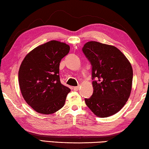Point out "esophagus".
<instances>
[{
    "instance_id": "obj_1",
    "label": "esophagus",
    "mask_w": 149,
    "mask_h": 149,
    "mask_svg": "<svg viewBox=\"0 0 149 149\" xmlns=\"http://www.w3.org/2000/svg\"><path fill=\"white\" fill-rule=\"evenodd\" d=\"M79 88H80V86H78L73 87V90H74V91H78L79 90Z\"/></svg>"
}]
</instances>
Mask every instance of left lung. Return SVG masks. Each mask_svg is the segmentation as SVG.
<instances>
[{
	"mask_svg": "<svg viewBox=\"0 0 149 149\" xmlns=\"http://www.w3.org/2000/svg\"><path fill=\"white\" fill-rule=\"evenodd\" d=\"M82 52L92 65L93 88L92 95L84 99L86 104L99 117L113 115L123 107L130 95L132 65L113 46L90 41L84 44Z\"/></svg>",
	"mask_w": 149,
	"mask_h": 149,
	"instance_id": "8db88e82",
	"label": "left lung"
}]
</instances>
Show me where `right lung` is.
Wrapping results in <instances>:
<instances>
[{
  "label": "right lung",
  "instance_id": "1",
  "mask_svg": "<svg viewBox=\"0 0 149 149\" xmlns=\"http://www.w3.org/2000/svg\"><path fill=\"white\" fill-rule=\"evenodd\" d=\"M69 50L65 43L51 40L33 49L23 60L18 72L20 90L37 113L52 114L63 107L70 90L60 82L59 63Z\"/></svg>",
  "mask_w": 149,
  "mask_h": 149
}]
</instances>
